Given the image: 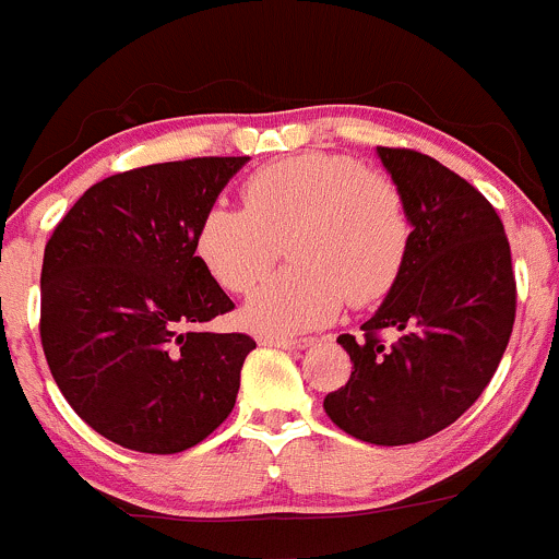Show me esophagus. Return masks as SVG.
I'll list each match as a JSON object with an SVG mask.
<instances>
[{"instance_id": "34e87169", "label": "esophagus", "mask_w": 559, "mask_h": 559, "mask_svg": "<svg viewBox=\"0 0 559 559\" xmlns=\"http://www.w3.org/2000/svg\"><path fill=\"white\" fill-rule=\"evenodd\" d=\"M261 344H269V347H280V349H304L312 344V338H274V336H263Z\"/></svg>"}]
</instances>
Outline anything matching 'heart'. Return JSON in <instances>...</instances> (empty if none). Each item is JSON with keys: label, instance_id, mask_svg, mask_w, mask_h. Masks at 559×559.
<instances>
[{"label": "heart", "instance_id": "heart-1", "mask_svg": "<svg viewBox=\"0 0 559 559\" xmlns=\"http://www.w3.org/2000/svg\"><path fill=\"white\" fill-rule=\"evenodd\" d=\"M245 206L212 204L193 250L217 285L250 293L287 241L293 266L247 301L252 331L285 336L325 325L344 301L379 304L404 274L412 215L388 175L349 155L304 153L247 177Z\"/></svg>", "mask_w": 559, "mask_h": 559}]
</instances>
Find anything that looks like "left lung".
<instances>
[{"label": "left lung", "mask_w": 559, "mask_h": 559, "mask_svg": "<svg viewBox=\"0 0 559 559\" xmlns=\"http://www.w3.org/2000/svg\"><path fill=\"white\" fill-rule=\"evenodd\" d=\"M377 153L404 191L412 250L364 333L336 338L355 371L322 406L344 433L401 447L444 430L490 384L514 328L516 282L503 223L471 182L408 147Z\"/></svg>", "instance_id": "8db88e82"}]
</instances>
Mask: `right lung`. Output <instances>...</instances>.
<instances>
[{"label": "right lung", "mask_w": 559, "mask_h": 559, "mask_svg": "<svg viewBox=\"0 0 559 559\" xmlns=\"http://www.w3.org/2000/svg\"><path fill=\"white\" fill-rule=\"evenodd\" d=\"M247 160L120 171L80 195L45 245L39 338L50 373L78 417L126 450H191L237 404L255 342L201 331L234 301L193 237Z\"/></svg>", "instance_id": "1"}]
</instances>
